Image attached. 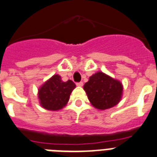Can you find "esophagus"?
I'll use <instances>...</instances> for the list:
<instances>
[{
    "label": "esophagus",
    "instance_id": "34e87169",
    "mask_svg": "<svg viewBox=\"0 0 157 157\" xmlns=\"http://www.w3.org/2000/svg\"><path fill=\"white\" fill-rule=\"evenodd\" d=\"M76 86L78 87H82L83 86V82H79V83H76Z\"/></svg>",
    "mask_w": 157,
    "mask_h": 157
}]
</instances>
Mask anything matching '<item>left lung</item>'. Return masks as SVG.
<instances>
[{
	"instance_id": "8db88e82",
	"label": "left lung",
	"mask_w": 157,
	"mask_h": 157,
	"mask_svg": "<svg viewBox=\"0 0 157 157\" xmlns=\"http://www.w3.org/2000/svg\"><path fill=\"white\" fill-rule=\"evenodd\" d=\"M84 90L93 107L98 110H107L121 100L123 85L103 71H98L84 85Z\"/></svg>"
}]
</instances>
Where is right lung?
Returning a JSON list of instances; mask_svg holds the SVG:
<instances>
[{
    "label": "right lung",
    "instance_id": "1",
    "mask_svg": "<svg viewBox=\"0 0 157 157\" xmlns=\"http://www.w3.org/2000/svg\"><path fill=\"white\" fill-rule=\"evenodd\" d=\"M75 88L76 85L71 80L64 82L59 75H54L38 89L37 95L40 106L50 111H59L63 108Z\"/></svg>",
    "mask_w": 157,
    "mask_h": 157
}]
</instances>
